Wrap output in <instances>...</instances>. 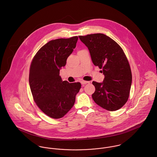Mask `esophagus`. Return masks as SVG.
<instances>
[{
    "label": "esophagus",
    "instance_id": "esophagus-1",
    "mask_svg": "<svg viewBox=\"0 0 157 157\" xmlns=\"http://www.w3.org/2000/svg\"><path fill=\"white\" fill-rule=\"evenodd\" d=\"M89 83H90V82H88V81H84V80L81 81V83H82V85H86V84Z\"/></svg>",
    "mask_w": 157,
    "mask_h": 157
}]
</instances>
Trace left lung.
<instances>
[{"mask_svg":"<svg viewBox=\"0 0 157 157\" xmlns=\"http://www.w3.org/2000/svg\"><path fill=\"white\" fill-rule=\"evenodd\" d=\"M79 38L88 48L94 65L102 69L105 75L103 82H92L95 88L92 95L94 101L108 111L120 109L128 100L132 84L131 67L123 49L103 34Z\"/></svg>","mask_w":157,"mask_h":157,"instance_id":"left-lung-1","label":"left lung"}]
</instances>
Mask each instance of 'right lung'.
Wrapping results in <instances>:
<instances>
[{"mask_svg": "<svg viewBox=\"0 0 157 157\" xmlns=\"http://www.w3.org/2000/svg\"><path fill=\"white\" fill-rule=\"evenodd\" d=\"M77 40L74 36L49 41L39 50L31 64L29 83L34 100L52 118L63 117L72 108L81 88L80 83L62 81L59 75Z\"/></svg>", "mask_w": 157, "mask_h": 157, "instance_id": "add662e5", "label": "right lung"}]
</instances>
